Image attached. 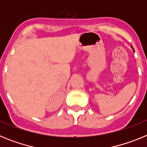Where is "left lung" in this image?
<instances>
[{
	"mask_svg": "<svg viewBox=\"0 0 147 147\" xmlns=\"http://www.w3.org/2000/svg\"><path fill=\"white\" fill-rule=\"evenodd\" d=\"M131 48H132V51H133V52H134V53H135V51H134V49H133V47H132V45H131Z\"/></svg>",
	"mask_w": 147,
	"mask_h": 147,
	"instance_id": "left-lung-1",
	"label": "left lung"
}]
</instances>
